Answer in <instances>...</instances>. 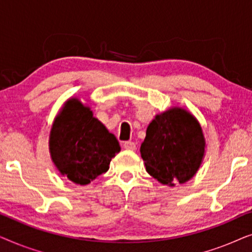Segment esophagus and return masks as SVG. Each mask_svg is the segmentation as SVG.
<instances>
[{
  "instance_id": "1",
  "label": "esophagus",
  "mask_w": 252,
  "mask_h": 252,
  "mask_svg": "<svg viewBox=\"0 0 252 252\" xmlns=\"http://www.w3.org/2000/svg\"><path fill=\"white\" fill-rule=\"evenodd\" d=\"M123 147H124V149H127V150H135L136 144L134 143L133 141H127V142H124Z\"/></svg>"
}]
</instances>
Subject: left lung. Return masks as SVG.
Returning a JSON list of instances; mask_svg holds the SVG:
<instances>
[{
  "mask_svg": "<svg viewBox=\"0 0 252 252\" xmlns=\"http://www.w3.org/2000/svg\"><path fill=\"white\" fill-rule=\"evenodd\" d=\"M206 142L197 118L181 106L155 116L148 125L140 153L148 173L161 185L174 187L197 173Z\"/></svg>",
  "mask_w": 252,
  "mask_h": 252,
  "instance_id": "1",
  "label": "left lung"
}]
</instances>
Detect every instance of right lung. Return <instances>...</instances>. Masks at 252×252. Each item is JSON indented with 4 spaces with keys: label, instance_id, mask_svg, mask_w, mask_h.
Returning <instances> with one entry per match:
<instances>
[{
    "label": "right lung",
    "instance_id": "1",
    "mask_svg": "<svg viewBox=\"0 0 252 252\" xmlns=\"http://www.w3.org/2000/svg\"><path fill=\"white\" fill-rule=\"evenodd\" d=\"M120 151L115 135L93 116L88 104L68 98L55 117L49 153L58 172L74 184L86 186L109 170Z\"/></svg>",
    "mask_w": 252,
    "mask_h": 252
}]
</instances>
